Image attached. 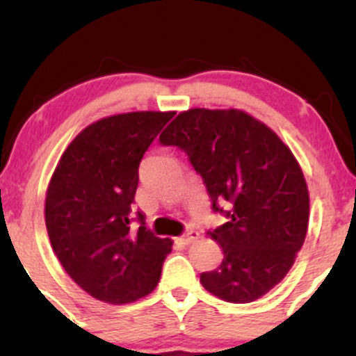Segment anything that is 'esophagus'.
I'll return each instance as SVG.
<instances>
[{
    "label": "esophagus",
    "instance_id": "1",
    "mask_svg": "<svg viewBox=\"0 0 356 356\" xmlns=\"http://www.w3.org/2000/svg\"><path fill=\"white\" fill-rule=\"evenodd\" d=\"M197 239H199V232L194 231V229H189L181 238V243L182 244H192V243H195Z\"/></svg>",
    "mask_w": 356,
    "mask_h": 356
}]
</instances>
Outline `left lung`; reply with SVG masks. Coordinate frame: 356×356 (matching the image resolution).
<instances>
[{
  "label": "left lung",
  "instance_id": "left-lung-1",
  "mask_svg": "<svg viewBox=\"0 0 356 356\" xmlns=\"http://www.w3.org/2000/svg\"><path fill=\"white\" fill-rule=\"evenodd\" d=\"M159 140L186 150L212 209L229 218L207 231L224 257L201 275L204 288L229 303H251L271 291L295 264L308 231L309 192L291 149L239 108H189Z\"/></svg>",
  "mask_w": 356,
  "mask_h": 356
}]
</instances>
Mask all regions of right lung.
I'll list each match as a JSON object with an SVG mask.
<instances>
[{
    "instance_id": "obj_1",
    "label": "right lung",
    "mask_w": 356,
    "mask_h": 356,
    "mask_svg": "<svg viewBox=\"0 0 356 356\" xmlns=\"http://www.w3.org/2000/svg\"><path fill=\"white\" fill-rule=\"evenodd\" d=\"M174 112H127L93 122L61 154L44 224L68 276L95 300L127 305L152 293L172 241L130 227L138 164Z\"/></svg>"
}]
</instances>
